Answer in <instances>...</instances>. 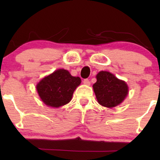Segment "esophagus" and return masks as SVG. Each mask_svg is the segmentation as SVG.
Returning a JSON list of instances; mask_svg holds the SVG:
<instances>
[{
    "label": "esophagus",
    "mask_w": 160,
    "mask_h": 160,
    "mask_svg": "<svg viewBox=\"0 0 160 160\" xmlns=\"http://www.w3.org/2000/svg\"><path fill=\"white\" fill-rule=\"evenodd\" d=\"M82 82H83V83L85 84V85H87V86L90 85V81H89V79H84Z\"/></svg>",
    "instance_id": "obj_1"
}]
</instances>
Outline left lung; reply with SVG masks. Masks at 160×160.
<instances>
[{
	"label": "left lung",
	"instance_id": "1",
	"mask_svg": "<svg viewBox=\"0 0 160 160\" xmlns=\"http://www.w3.org/2000/svg\"><path fill=\"white\" fill-rule=\"evenodd\" d=\"M97 81L93 89L101 105L113 108L120 104L128 94V86L108 71H101L96 76Z\"/></svg>",
	"mask_w": 160,
	"mask_h": 160
}]
</instances>
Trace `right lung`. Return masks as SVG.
Instances as JSON below:
<instances>
[{
  "label": "right lung",
  "mask_w": 160,
  "mask_h": 160,
  "mask_svg": "<svg viewBox=\"0 0 160 160\" xmlns=\"http://www.w3.org/2000/svg\"><path fill=\"white\" fill-rule=\"evenodd\" d=\"M81 82L79 77H73L68 71L59 69L46 77L37 85L39 96L44 104L58 108L68 104Z\"/></svg>",
  "instance_id": "add662e5"
}]
</instances>
